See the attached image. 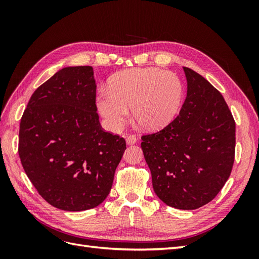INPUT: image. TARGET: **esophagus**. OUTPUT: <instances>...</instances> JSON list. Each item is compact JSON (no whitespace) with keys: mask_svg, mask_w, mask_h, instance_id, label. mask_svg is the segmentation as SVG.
<instances>
[{"mask_svg":"<svg viewBox=\"0 0 259 259\" xmlns=\"http://www.w3.org/2000/svg\"><path fill=\"white\" fill-rule=\"evenodd\" d=\"M126 143H127V145H134V144H136L137 143L136 136H134V135L126 136Z\"/></svg>","mask_w":259,"mask_h":259,"instance_id":"34e87169","label":"esophagus"}]
</instances>
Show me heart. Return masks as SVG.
Returning <instances> with one entry per match:
<instances>
[{
    "label": "heart",
    "mask_w": 259,
    "mask_h": 259,
    "mask_svg": "<svg viewBox=\"0 0 259 259\" xmlns=\"http://www.w3.org/2000/svg\"><path fill=\"white\" fill-rule=\"evenodd\" d=\"M185 85L180 77L160 68L125 70L111 77L108 89L96 98L99 113L113 131L128 116L146 131L162 130L178 115L184 104Z\"/></svg>",
    "instance_id": "heart-1"
}]
</instances>
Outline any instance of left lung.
I'll use <instances>...</instances> for the list:
<instances>
[{
	"mask_svg": "<svg viewBox=\"0 0 259 259\" xmlns=\"http://www.w3.org/2000/svg\"><path fill=\"white\" fill-rule=\"evenodd\" d=\"M187 97L163 130L142 136L155 194L166 205L195 209L213 200L228 180L236 150V122L223 95L184 67Z\"/></svg>",
	"mask_w": 259,
	"mask_h": 259,
	"instance_id": "obj_1",
	"label": "left lung"
}]
</instances>
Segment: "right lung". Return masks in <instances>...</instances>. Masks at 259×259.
Masks as SVG:
<instances>
[{
	"label": "right lung",
	"instance_id": "add662e5",
	"mask_svg": "<svg viewBox=\"0 0 259 259\" xmlns=\"http://www.w3.org/2000/svg\"><path fill=\"white\" fill-rule=\"evenodd\" d=\"M91 66L67 67L31 96L19 128L18 153L30 182L51 205L96 207L111 190L126 149L101 128Z\"/></svg>",
	"mask_w": 259,
	"mask_h": 259
}]
</instances>
